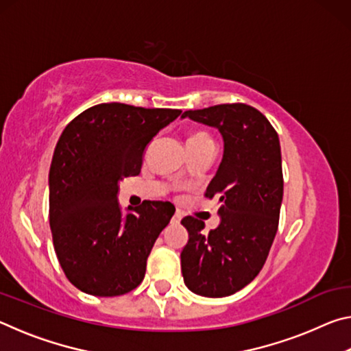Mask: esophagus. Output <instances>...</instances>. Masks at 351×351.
Returning a JSON list of instances; mask_svg holds the SVG:
<instances>
[{"mask_svg": "<svg viewBox=\"0 0 351 351\" xmlns=\"http://www.w3.org/2000/svg\"><path fill=\"white\" fill-rule=\"evenodd\" d=\"M171 221H173V223H180L181 221V215H180V213H175V215L173 217H171Z\"/></svg>", "mask_w": 351, "mask_h": 351, "instance_id": "34e87169", "label": "esophagus"}]
</instances>
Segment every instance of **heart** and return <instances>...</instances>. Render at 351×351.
Here are the masks:
<instances>
[{
    "instance_id": "heart-1",
    "label": "heart",
    "mask_w": 351,
    "mask_h": 351,
    "mask_svg": "<svg viewBox=\"0 0 351 351\" xmlns=\"http://www.w3.org/2000/svg\"><path fill=\"white\" fill-rule=\"evenodd\" d=\"M207 142H212L210 136L206 134L203 132H197V133H192L189 136L187 139V145H198V144H207Z\"/></svg>"
}]
</instances>
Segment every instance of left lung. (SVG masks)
<instances>
[{"mask_svg": "<svg viewBox=\"0 0 351 351\" xmlns=\"http://www.w3.org/2000/svg\"><path fill=\"white\" fill-rule=\"evenodd\" d=\"M215 127L223 136L221 164L206 190L218 198V228L204 234V221L181 219L189 241L181 252L186 287L204 297H226L251 283L274 241L283 198L278 134L258 110L223 104L182 114Z\"/></svg>", "mask_w": 351, "mask_h": 351, "instance_id": "1", "label": "left lung"}]
</instances>
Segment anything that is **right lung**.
<instances>
[{"mask_svg": "<svg viewBox=\"0 0 351 351\" xmlns=\"http://www.w3.org/2000/svg\"><path fill=\"white\" fill-rule=\"evenodd\" d=\"M180 114L100 104L63 130L49 169V224L64 276L83 293L122 295L144 280L148 255L175 206L144 201L123 217L119 181L139 175L147 145Z\"/></svg>", "mask_w": 351, "mask_h": 351, "instance_id": "1", "label": "right lung"}]
</instances>
